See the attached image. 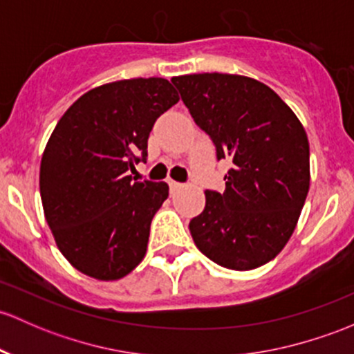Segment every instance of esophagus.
I'll list each match as a JSON object with an SVG mask.
<instances>
[{
  "label": "esophagus",
  "mask_w": 354,
  "mask_h": 354,
  "mask_svg": "<svg viewBox=\"0 0 354 354\" xmlns=\"http://www.w3.org/2000/svg\"><path fill=\"white\" fill-rule=\"evenodd\" d=\"M167 183H169V188H171V192H178V189H181V188H183V185H181V183H178V181H174V180H169V181H167Z\"/></svg>",
  "instance_id": "obj_1"
}]
</instances>
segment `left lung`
I'll return each mask as SVG.
<instances>
[{"mask_svg": "<svg viewBox=\"0 0 354 354\" xmlns=\"http://www.w3.org/2000/svg\"><path fill=\"white\" fill-rule=\"evenodd\" d=\"M193 120L229 159L225 192H205L189 222L195 245L218 266L249 271L277 258L295 230L310 187L308 139L293 110L241 74L173 77Z\"/></svg>", "mask_w": 354, "mask_h": 354, "instance_id": "obj_1", "label": "left lung"}]
</instances>
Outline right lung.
Listing matches in <instances>:
<instances>
[{"label": "right lung", "mask_w": 354, "mask_h": 354, "mask_svg": "<svg viewBox=\"0 0 354 354\" xmlns=\"http://www.w3.org/2000/svg\"><path fill=\"white\" fill-rule=\"evenodd\" d=\"M180 102L165 77L102 84L77 98L44 149L40 196L59 251L100 281L127 277L144 259L165 181H133L156 118Z\"/></svg>", "instance_id": "right-lung-1"}]
</instances>
